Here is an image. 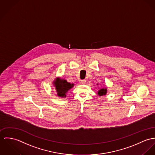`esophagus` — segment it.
Returning a JSON list of instances; mask_svg holds the SVG:
<instances>
[{
  "mask_svg": "<svg viewBox=\"0 0 155 155\" xmlns=\"http://www.w3.org/2000/svg\"><path fill=\"white\" fill-rule=\"evenodd\" d=\"M81 83L83 84H85L86 83V80H82L81 81Z\"/></svg>",
  "mask_w": 155,
  "mask_h": 155,
  "instance_id": "1",
  "label": "esophagus"
}]
</instances>
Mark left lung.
I'll list each match as a JSON object with an SVG mask.
<instances>
[{"label": "left lung", "mask_w": 155, "mask_h": 155, "mask_svg": "<svg viewBox=\"0 0 155 155\" xmlns=\"http://www.w3.org/2000/svg\"><path fill=\"white\" fill-rule=\"evenodd\" d=\"M107 90L106 88H102L99 91H98V94L99 96H103V95H105L106 94Z\"/></svg>", "instance_id": "left-lung-1"}]
</instances>
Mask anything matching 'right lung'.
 Instances as JSON below:
<instances>
[{
  "instance_id": "add662e5",
  "label": "right lung",
  "mask_w": 155,
  "mask_h": 155,
  "mask_svg": "<svg viewBox=\"0 0 155 155\" xmlns=\"http://www.w3.org/2000/svg\"><path fill=\"white\" fill-rule=\"evenodd\" d=\"M57 91V94L59 97H66V93L70 88H71L74 84H70L65 80L57 78L54 82Z\"/></svg>"
}]
</instances>
